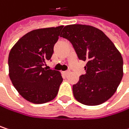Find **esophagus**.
Instances as JSON below:
<instances>
[{
  "label": "esophagus",
  "mask_w": 129,
  "mask_h": 129,
  "mask_svg": "<svg viewBox=\"0 0 129 129\" xmlns=\"http://www.w3.org/2000/svg\"><path fill=\"white\" fill-rule=\"evenodd\" d=\"M62 73H63V75H69V71H65V72H62Z\"/></svg>",
  "instance_id": "34e87169"
}]
</instances>
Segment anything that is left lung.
<instances>
[{
	"label": "left lung",
	"instance_id": "1",
	"mask_svg": "<svg viewBox=\"0 0 129 129\" xmlns=\"http://www.w3.org/2000/svg\"><path fill=\"white\" fill-rule=\"evenodd\" d=\"M60 37L72 44L79 60L87 61L86 74L72 87L75 99L89 106L108 101L123 76V60L114 44L101 30L90 25H66Z\"/></svg>",
	"mask_w": 129,
	"mask_h": 129
}]
</instances>
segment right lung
Instances as JSON below:
<instances>
[{"instance_id": "1", "label": "right lung", "mask_w": 129, "mask_h": 129, "mask_svg": "<svg viewBox=\"0 0 129 129\" xmlns=\"http://www.w3.org/2000/svg\"><path fill=\"white\" fill-rule=\"evenodd\" d=\"M63 27L34 30L18 39L10 50V78L18 93L30 102L46 103L57 95L63 81L61 73L43 66L51 59Z\"/></svg>"}]
</instances>
